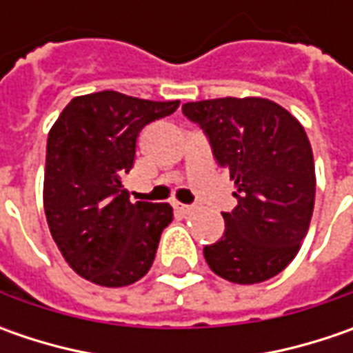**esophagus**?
I'll list each match as a JSON object with an SVG mask.
<instances>
[{
  "instance_id": "obj_1",
  "label": "esophagus",
  "mask_w": 353,
  "mask_h": 353,
  "mask_svg": "<svg viewBox=\"0 0 353 353\" xmlns=\"http://www.w3.org/2000/svg\"><path fill=\"white\" fill-rule=\"evenodd\" d=\"M174 210L181 212V214L186 216V214H192V212H194V206H190V204H179V202H176V204H174Z\"/></svg>"
}]
</instances>
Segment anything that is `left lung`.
Instances as JSON below:
<instances>
[{
    "label": "left lung",
    "mask_w": 353,
    "mask_h": 353,
    "mask_svg": "<svg viewBox=\"0 0 353 353\" xmlns=\"http://www.w3.org/2000/svg\"><path fill=\"white\" fill-rule=\"evenodd\" d=\"M183 114L208 135L212 153L236 183L237 206L224 212V236L204 248L210 269L230 283L279 275L305 239L316 192L305 128L265 98L188 102Z\"/></svg>",
    "instance_id": "8db88e82"
}]
</instances>
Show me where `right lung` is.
Listing matches in <instances>:
<instances>
[{"label": "right lung", "instance_id": "obj_1", "mask_svg": "<svg viewBox=\"0 0 353 353\" xmlns=\"http://www.w3.org/2000/svg\"><path fill=\"white\" fill-rule=\"evenodd\" d=\"M179 103L103 90L72 98L48 131L45 214L62 257L80 277L128 287L151 269L172 208L131 204L121 181L135 163L139 131Z\"/></svg>", "mask_w": 353, "mask_h": 353}]
</instances>
